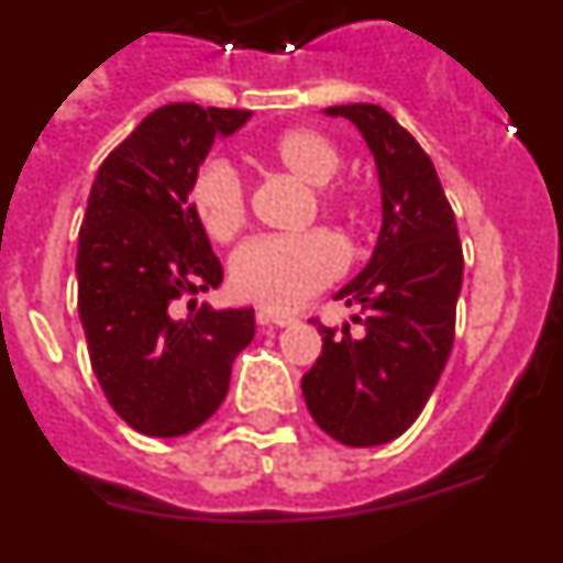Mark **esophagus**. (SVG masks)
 <instances>
[{
  "mask_svg": "<svg viewBox=\"0 0 563 563\" xmlns=\"http://www.w3.org/2000/svg\"><path fill=\"white\" fill-rule=\"evenodd\" d=\"M256 321L262 327H290V324H296V316H287V312H273V310H258Z\"/></svg>",
  "mask_w": 563,
  "mask_h": 563,
  "instance_id": "esophagus-1",
  "label": "esophagus"
}]
</instances>
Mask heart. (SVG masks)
Returning <instances> with one entry per match:
<instances>
[{
	"mask_svg": "<svg viewBox=\"0 0 563 563\" xmlns=\"http://www.w3.org/2000/svg\"><path fill=\"white\" fill-rule=\"evenodd\" d=\"M265 157L316 188L324 208H346L350 197L327 183L341 172V152L318 129H287L265 146ZM191 208L213 242H228L245 225V188L225 161H208L191 183ZM343 271V251L330 233L251 239L231 258V285L239 298L267 310L301 307Z\"/></svg>",
	"mask_w": 563,
	"mask_h": 563,
	"instance_id": "heart-1",
	"label": "heart"
}]
</instances>
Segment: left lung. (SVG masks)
Returning <instances> with one entry per match:
<instances>
[{"instance_id":"8db88e82","label":"left lung","mask_w":563,"mask_h":563,"mask_svg":"<svg viewBox=\"0 0 563 563\" xmlns=\"http://www.w3.org/2000/svg\"><path fill=\"white\" fill-rule=\"evenodd\" d=\"M355 123L375 157L380 233L369 262L335 292L361 307V338L318 324L321 355L301 377L318 429L369 449L400 437L429 402L454 346L462 245L431 157L377 103L324 109ZM316 324V321H312Z\"/></svg>"}]
</instances>
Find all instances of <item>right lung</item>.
Returning a JSON list of instances; mask_svg holds the SVG:
<instances>
[{"mask_svg": "<svg viewBox=\"0 0 563 563\" xmlns=\"http://www.w3.org/2000/svg\"><path fill=\"white\" fill-rule=\"evenodd\" d=\"M247 109L168 103L109 152L78 233V316L109 406L146 437H183L220 409L253 307L180 298L217 290L222 265L191 208V183L217 137Z\"/></svg>", "mask_w": 563, "mask_h": 563, "instance_id": "1", "label": "right lung"}]
</instances>
